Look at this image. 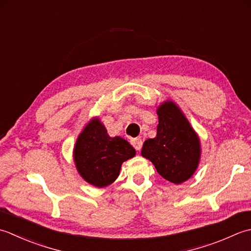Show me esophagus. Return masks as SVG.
<instances>
[{"instance_id":"obj_1","label":"esophagus","mask_w":251,"mask_h":251,"mask_svg":"<svg viewBox=\"0 0 251 251\" xmlns=\"http://www.w3.org/2000/svg\"><path fill=\"white\" fill-rule=\"evenodd\" d=\"M132 145L136 151H141V148L143 146V142L141 139H134V140H132Z\"/></svg>"}]
</instances>
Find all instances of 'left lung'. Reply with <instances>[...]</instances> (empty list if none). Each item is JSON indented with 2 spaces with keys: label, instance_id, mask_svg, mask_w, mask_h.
<instances>
[{
  "label": "left lung",
  "instance_id": "obj_1",
  "mask_svg": "<svg viewBox=\"0 0 251 251\" xmlns=\"http://www.w3.org/2000/svg\"><path fill=\"white\" fill-rule=\"evenodd\" d=\"M157 135L148 139L141 155L152 162L157 172L173 184L193 176L201 156V140L180 107L167 100L157 107Z\"/></svg>",
  "mask_w": 251,
  "mask_h": 251
}]
</instances>
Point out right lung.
Instances as JSON below:
<instances>
[{
	"label": "right lung",
	"instance_id": "right-lung-1",
	"mask_svg": "<svg viewBox=\"0 0 251 251\" xmlns=\"http://www.w3.org/2000/svg\"><path fill=\"white\" fill-rule=\"evenodd\" d=\"M74 161L81 177L95 187H106L119 176L122 163L136 151L124 137H111L99 117H93L78 136Z\"/></svg>",
	"mask_w": 251,
	"mask_h": 251
}]
</instances>
